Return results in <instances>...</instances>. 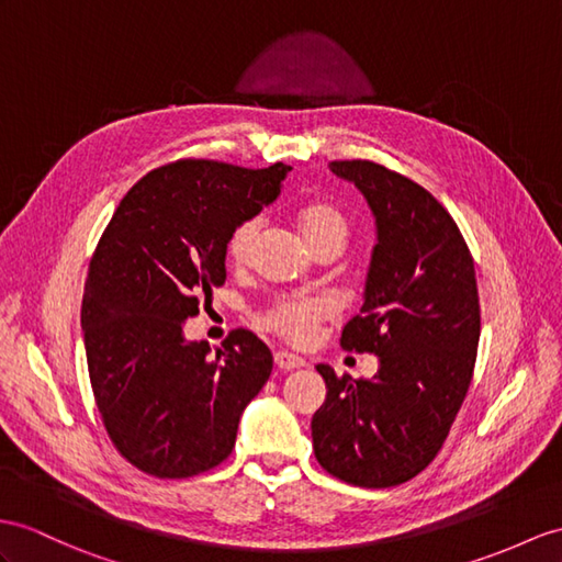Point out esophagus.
<instances>
[{"instance_id": "1", "label": "esophagus", "mask_w": 562, "mask_h": 562, "mask_svg": "<svg viewBox=\"0 0 562 562\" xmlns=\"http://www.w3.org/2000/svg\"><path fill=\"white\" fill-rule=\"evenodd\" d=\"M273 364H277L281 372H293V369H300L305 367L307 362L300 358V355L295 352H289V350H279L277 355H273Z\"/></svg>"}]
</instances>
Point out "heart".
Masks as SVG:
<instances>
[{"label":"heart","mask_w":562,"mask_h":562,"mask_svg":"<svg viewBox=\"0 0 562 562\" xmlns=\"http://www.w3.org/2000/svg\"><path fill=\"white\" fill-rule=\"evenodd\" d=\"M300 231L307 243L317 240L326 234H344L346 236V222L334 207L328 204H310L297 216ZM259 236V218H245L240 222L234 234H231L226 243V257L231 265H245L248 257L255 250V243ZM334 314L331 300L319 297V295H283L273 303L265 314L262 322L265 326L279 331L281 336L291 338V340H310L314 328H317L319 322L328 319Z\"/></svg>","instance_id":"1"}]
</instances>
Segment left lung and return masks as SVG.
I'll use <instances>...</instances> for the list:
<instances>
[{"label": "left lung", "mask_w": 562, "mask_h": 562, "mask_svg": "<svg viewBox=\"0 0 562 562\" xmlns=\"http://www.w3.org/2000/svg\"><path fill=\"white\" fill-rule=\"evenodd\" d=\"M367 200L376 245L364 303L340 346L372 352V379L317 364L326 401L312 417L322 468L348 484L386 488L417 476L439 453L468 395L479 346L472 255L443 204L374 161H331Z\"/></svg>", "instance_id": "1"}]
</instances>
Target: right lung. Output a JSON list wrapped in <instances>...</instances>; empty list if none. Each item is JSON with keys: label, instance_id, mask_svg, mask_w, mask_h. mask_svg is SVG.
<instances>
[{"label": "right lung", "instance_id": "obj_1", "mask_svg": "<svg viewBox=\"0 0 562 562\" xmlns=\"http://www.w3.org/2000/svg\"><path fill=\"white\" fill-rule=\"evenodd\" d=\"M291 167L181 159L143 176L90 259L80 307L94 403L135 468L186 479L224 462L243 409L271 374V350L236 328L210 355L183 324L226 281L234 228L281 193Z\"/></svg>", "mask_w": 562, "mask_h": 562}]
</instances>
